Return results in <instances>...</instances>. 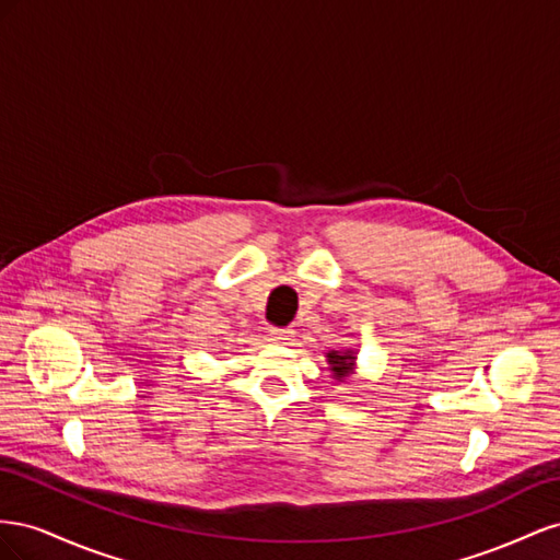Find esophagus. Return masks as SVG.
<instances>
[{
  "label": "esophagus",
  "mask_w": 560,
  "mask_h": 560,
  "mask_svg": "<svg viewBox=\"0 0 560 560\" xmlns=\"http://www.w3.org/2000/svg\"><path fill=\"white\" fill-rule=\"evenodd\" d=\"M293 335L295 332L291 328H269V338L275 340V342H279V345H291Z\"/></svg>",
  "instance_id": "34e87169"
}]
</instances>
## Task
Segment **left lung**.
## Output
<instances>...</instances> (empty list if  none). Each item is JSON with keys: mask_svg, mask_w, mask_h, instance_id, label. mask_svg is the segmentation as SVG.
I'll list each match as a JSON object with an SVG mask.
<instances>
[{"mask_svg": "<svg viewBox=\"0 0 560 560\" xmlns=\"http://www.w3.org/2000/svg\"><path fill=\"white\" fill-rule=\"evenodd\" d=\"M354 361L357 354L354 349H345V351H330L328 354V363H330V371L332 377L338 382H345L351 373H354Z\"/></svg>", "mask_w": 560, "mask_h": 560, "instance_id": "8db88e82", "label": "left lung"}]
</instances>
